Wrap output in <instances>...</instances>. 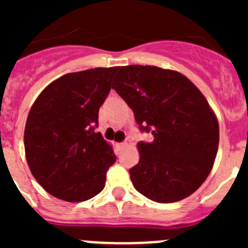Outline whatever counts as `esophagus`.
<instances>
[{
	"mask_svg": "<svg viewBox=\"0 0 248 248\" xmlns=\"http://www.w3.org/2000/svg\"><path fill=\"white\" fill-rule=\"evenodd\" d=\"M129 145H131V141L130 140H126V141H124V143H119L118 144V146H119V148H125V146H129Z\"/></svg>",
	"mask_w": 248,
	"mask_h": 248,
	"instance_id": "esophagus-1",
	"label": "esophagus"
}]
</instances>
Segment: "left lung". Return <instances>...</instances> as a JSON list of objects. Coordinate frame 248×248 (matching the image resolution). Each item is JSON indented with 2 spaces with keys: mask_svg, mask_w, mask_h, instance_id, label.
Masks as SVG:
<instances>
[{
  "mask_svg": "<svg viewBox=\"0 0 248 248\" xmlns=\"http://www.w3.org/2000/svg\"><path fill=\"white\" fill-rule=\"evenodd\" d=\"M113 89L133 109L151 143H138L129 170L135 189L155 202H176L209 176L218 148V122L203 94L180 72L155 65L119 67Z\"/></svg>",
  "mask_w": 248,
  "mask_h": 248,
  "instance_id": "8db88e82",
  "label": "left lung"
}]
</instances>
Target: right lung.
<instances>
[{
    "instance_id": "add662e5",
    "label": "right lung",
    "mask_w": 248,
    "mask_h": 248,
    "mask_svg": "<svg viewBox=\"0 0 248 248\" xmlns=\"http://www.w3.org/2000/svg\"><path fill=\"white\" fill-rule=\"evenodd\" d=\"M117 71L93 68L64 74L48 84L31 107L26 160L39 185L59 200L80 202L104 189L105 174L117 157L94 126Z\"/></svg>"
}]
</instances>
